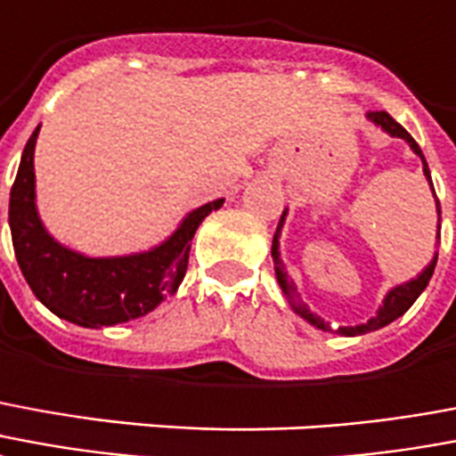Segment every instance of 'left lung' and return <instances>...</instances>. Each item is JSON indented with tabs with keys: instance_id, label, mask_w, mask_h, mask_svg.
Returning a JSON list of instances; mask_svg holds the SVG:
<instances>
[{
	"instance_id": "8db88e82",
	"label": "left lung",
	"mask_w": 456,
	"mask_h": 456,
	"mask_svg": "<svg viewBox=\"0 0 456 456\" xmlns=\"http://www.w3.org/2000/svg\"><path fill=\"white\" fill-rule=\"evenodd\" d=\"M367 118L372 120V123H377L379 127H384L387 133L394 134V137H401V140H406L408 144H411V150L416 151L418 157L423 159V171H426V176L430 178V168H428V161L426 157H423V151H420V147H418V142L411 137V134L406 133V127H401L394 118L387 113V110H370L367 113ZM430 185H433V181H430ZM437 215H440V200H437ZM282 217H285V212H282ZM282 217H280V224H282ZM280 224H278V232H275V237H273V261H275V275H278V282L280 288H282V292L288 295L289 305H292V309H295L299 316H305L306 322L312 323V326H316V329H323V331H331L329 329V323H323L319 316H314L309 309H306L299 299H297V288L295 282L288 278V273H285V268H282V263H280V254H278V234H280ZM437 239H440V234H437ZM435 263H437V256H435L433 261H430V265H428L426 271L420 273L418 278L408 280L406 285H399V288H394L387 295V299H384V305L379 306V312H377V316L374 319H370L367 323H360V326H343V329H338L336 333H340V336H362V333H370V331H377V329H382V326H387V323H391L394 319H399L401 314L408 312V306L413 305L418 299V295L423 292V289L428 288V282H430V278H433V271H435Z\"/></svg>"
}]
</instances>
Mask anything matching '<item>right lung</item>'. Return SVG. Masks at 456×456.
Listing matches in <instances>:
<instances>
[{
  "label": "right lung",
  "mask_w": 456,
  "mask_h": 456,
  "mask_svg": "<svg viewBox=\"0 0 456 456\" xmlns=\"http://www.w3.org/2000/svg\"><path fill=\"white\" fill-rule=\"evenodd\" d=\"M40 125L23 150L9 198V227L13 254L23 278L50 312L86 329L116 326L144 316L174 295L188 268L191 239L200 222L224 200L193 210L174 237L147 254L120 258H86L60 246L43 229L36 212L33 150Z\"/></svg>",
  "instance_id": "obj_1"
}]
</instances>
